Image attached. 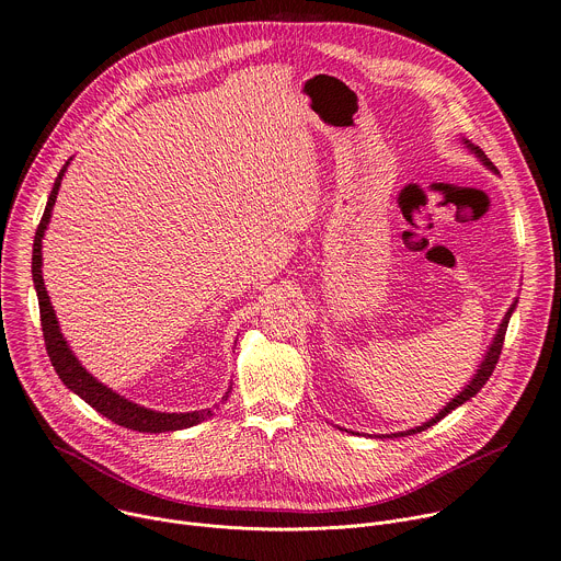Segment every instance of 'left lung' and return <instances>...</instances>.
<instances>
[{
	"label": "left lung",
	"mask_w": 561,
	"mask_h": 561,
	"mask_svg": "<svg viewBox=\"0 0 561 561\" xmlns=\"http://www.w3.org/2000/svg\"><path fill=\"white\" fill-rule=\"evenodd\" d=\"M463 142L468 145V149L470 151H474V154L483 161V165H488L492 172H496V168L492 165V161L483 154V151L477 147V145H472L470 140H466L463 138ZM515 307H517V299H515V304L511 309H507V313H505V318H503V322L499 324V331H496V335H494V340H492V344H490V348H488V353H485V358H483V363H481V367L477 369V374H474V378L470 380V385H466V389L458 393V396H454L443 410L434 416V419H430L427 423H423V425H419V427H414V430H407V432H398V434H391L389 438H398V436H410V434H419V432H423V430H427V427H432L434 423H438L440 419H445L451 410H456V407H461L466 400H470L472 396H477L479 391H481V387L490 380V376H492V371H494V367H496V363H499V355H501V348H503V340H505V331H507V322H511V316H513V311H515Z\"/></svg>",
	"instance_id": "8db88e82"
}]
</instances>
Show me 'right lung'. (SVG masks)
Here are the masks:
<instances>
[{"label":"right lung","mask_w":561,"mask_h":561,"mask_svg":"<svg viewBox=\"0 0 561 561\" xmlns=\"http://www.w3.org/2000/svg\"><path fill=\"white\" fill-rule=\"evenodd\" d=\"M71 159L65 163V168L60 170L54 190L48 194L46 208L42 215V221L37 226L35 239H33V284H35V293H37V301H39V322H42V333H44V344H46V353L50 358V365H54L56 374L60 376V380L73 391L78 393L84 402H89L98 414H103L105 419H110L112 423L134 430V432H149V434H161V432H176V430H185L192 425H198L203 421H208L213 416L210 410H198V412H185V414H168V412H154L147 410V407H140L131 400H127L125 396L112 391L107 385L98 382L73 355V351L69 348L67 340L62 337L58 318L54 307H50L48 293L44 288V279H42V239H44V230L48 226L50 219V210L56 206L58 198V190L62 183V176L69 168ZM228 393L221 400H228Z\"/></svg>","instance_id":"1"}]
</instances>
